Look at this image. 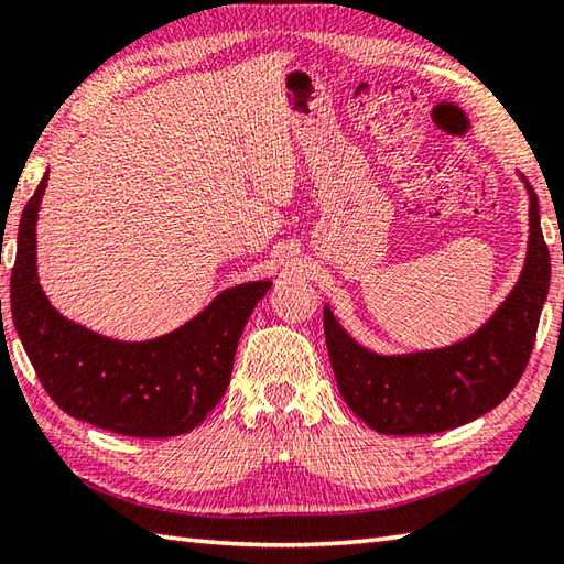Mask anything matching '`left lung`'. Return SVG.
Here are the masks:
<instances>
[{"mask_svg":"<svg viewBox=\"0 0 564 564\" xmlns=\"http://www.w3.org/2000/svg\"><path fill=\"white\" fill-rule=\"evenodd\" d=\"M531 197L521 279L477 333L443 349L377 355L351 339L325 305V341L341 399L381 435H430L489 413L523 377L550 289V251Z\"/></svg>","mask_w":564,"mask_h":564,"instance_id":"1","label":"left lung"}]
</instances>
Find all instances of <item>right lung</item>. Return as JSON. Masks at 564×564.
<instances>
[{"mask_svg": "<svg viewBox=\"0 0 564 564\" xmlns=\"http://www.w3.org/2000/svg\"><path fill=\"white\" fill-rule=\"evenodd\" d=\"M48 173L26 203L11 269V317L43 389L61 411L129 437H173L223 399L239 337L271 281L219 293L200 315L147 341H119L63 317L36 273V219Z\"/></svg>", "mask_w": 564, "mask_h": 564, "instance_id": "right-lung-1", "label": "right lung"}]
</instances>
